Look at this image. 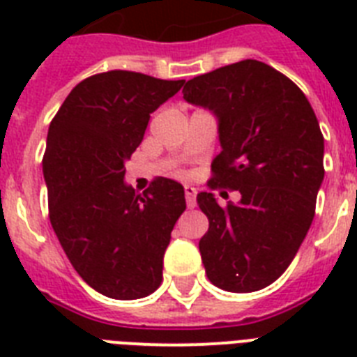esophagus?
<instances>
[{
  "label": "esophagus",
  "mask_w": 357,
  "mask_h": 357,
  "mask_svg": "<svg viewBox=\"0 0 357 357\" xmlns=\"http://www.w3.org/2000/svg\"><path fill=\"white\" fill-rule=\"evenodd\" d=\"M185 200H187V207L192 209L196 207V189L190 185H185Z\"/></svg>",
  "instance_id": "obj_1"
}]
</instances>
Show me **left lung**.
<instances>
[{"label": "left lung", "mask_w": 357, "mask_h": 357, "mask_svg": "<svg viewBox=\"0 0 357 357\" xmlns=\"http://www.w3.org/2000/svg\"><path fill=\"white\" fill-rule=\"evenodd\" d=\"M183 98L218 119L222 151L209 187L241 192L226 206L211 192L196 198L209 218L200 238L206 274L229 293L259 291L291 265L315 217L324 179L319 120L287 75L254 59L192 77Z\"/></svg>", "instance_id": "left-lung-1"}]
</instances>
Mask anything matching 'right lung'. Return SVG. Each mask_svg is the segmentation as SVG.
Returning <instances> with one entry per match:
<instances>
[{"label": "right lung", "mask_w": 357, "mask_h": 357, "mask_svg": "<svg viewBox=\"0 0 357 357\" xmlns=\"http://www.w3.org/2000/svg\"><path fill=\"white\" fill-rule=\"evenodd\" d=\"M183 83L128 70L91 75L50 123L42 159L50 222L75 272L109 298H142L162 282L185 190L157 178L137 195L123 183V162L144 139L150 113Z\"/></svg>", "instance_id": "right-lung-1"}]
</instances>
